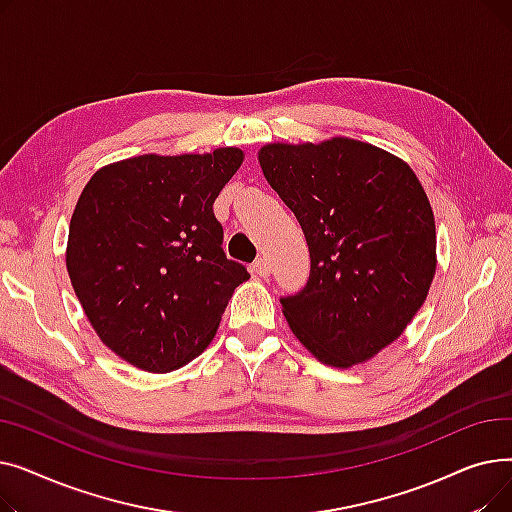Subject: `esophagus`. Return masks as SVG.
<instances>
[{"instance_id":"1","label":"esophagus","mask_w":512,"mask_h":512,"mask_svg":"<svg viewBox=\"0 0 512 512\" xmlns=\"http://www.w3.org/2000/svg\"><path fill=\"white\" fill-rule=\"evenodd\" d=\"M253 272L261 278H267L270 276V261H267L265 257H259L255 263H253Z\"/></svg>"}]
</instances>
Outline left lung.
I'll return each instance as SVG.
<instances>
[{
    "instance_id": "8db88e82",
    "label": "left lung",
    "mask_w": 512,
    "mask_h": 512,
    "mask_svg": "<svg viewBox=\"0 0 512 512\" xmlns=\"http://www.w3.org/2000/svg\"><path fill=\"white\" fill-rule=\"evenodd\" d=\"M265 180L299 220L311 257L307 284L282 311L326 365L351 367L394 342L436 274V224L405 161L361 141L272 143Z\"/></svg>"
}]
</instances>
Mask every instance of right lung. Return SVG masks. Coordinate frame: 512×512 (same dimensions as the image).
<instances>
[{"label":"right lung","mask_w":512,"mask_h":512,"mask_svg":"<svg viewBox=\"0 0 512 512\" xmlns=\"http://www.w3.org/2000/svg\"><path fill=\"white\" fill-rule=\"evenodd\" d=\"M242 164L236 147L139 155L93 174L68 232L76 297L107 348L166 373L211 342L247 267L226 257L213 201Z\"/></svg>","instance_id":"obj_1"}]
</instances>
